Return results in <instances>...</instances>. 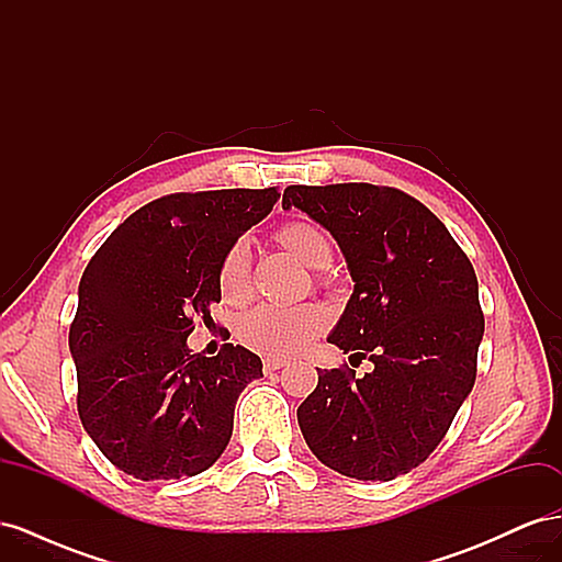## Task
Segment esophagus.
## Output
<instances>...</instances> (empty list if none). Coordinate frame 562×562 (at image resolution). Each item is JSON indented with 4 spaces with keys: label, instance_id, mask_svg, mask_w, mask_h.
Instances as JSON below:
<instances>
[{
    "label": "esophagus",
    "instance_id": "1",
    "mask_svg": "<svg viewBox=\"0 0 562 562\" xmlns=\"http://www.w3.org/2000/svg\"><path fill=\"white\" fill-rule=\"evenodd\" d=\"M288 361L283 359H265V372H274V370H281Z\"/></svg>",
    "mask_w": 562,
    "mask_h": 562
}]
</instances>
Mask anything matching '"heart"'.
I'll return each mask as SVG.
<instances>
[{"label":"heart","instance_id":"1","mask_svg":"<svg viewBox=\"0 0 562 562\" xmlns=\"http://www.w3.org/2000/svg\"><path fill=\"white\" fill-rule=\"evenodd\" d=\"M274 241L312 269H326L333 262L335 250L330 234L310 220H288L274 232ZM217 288L220 297L232 307H244L246 302H250L255 283L246 244H234L223 255L217 269ZM326 312L316 304H300V307L291 310L260 307L239 321L236 337L244 347L269 356V359H291L326 330Z\"/></svg>","mask_w":562,"mask_h":562}]
</instances>
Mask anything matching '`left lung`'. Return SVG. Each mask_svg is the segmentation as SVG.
Segmentation results:
<instances>
[{"instance_id": "left-lung-1", "label": "left lung", "mask_w": 562, "mask_h": 562, "mask_svg": "<svg viewBox=\"0 0 562 562\" xmlns=\"http://www.w3.org/2000/svg\"><path fill=\"white\" fill-rule=\"evenodd\" d=\"M297 206L342 248L356 281L328 342L370 359L318 370L297 407L310 450L356 481H394L427 459L464 403L479 370L485 318L479 279L448 227L396 187L291 184Z\"/></svg>"}]
</instances>
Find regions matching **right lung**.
Wrapping results in <instances>:
<instances>
[{
	"instance_id": "obj_1",
	"label": "right lung",
	"mask_w": 562,
	"mask_h": 562,
	"mask_svg": "<svg viewBox=\"0 0 562 562\" xmlns=\"http://www.w3.org/2000/svg\"><path fill=\"white\" fill-rule=\"evenodd\" d=\"M277 199L279 187L166 194L128 215L83 269L70 326L77 413L133 479L196 475L227 448L236 398L262 361L239 345L192 353L187 337L196 318L211 326L223 255Z\"/></svg>"
}]
</instances>
